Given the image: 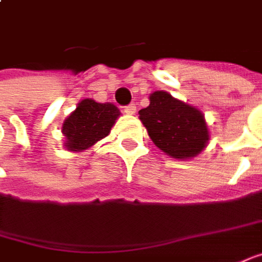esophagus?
Listing matches in <instances>:
<instances>
[{"mask_svg": "<svg viewBox=\"0 0 262 262\" xmlns=\"http://www.w3.org/2000/svg\"><path fill=\"white\" fill-rule=\"evenodd\" d=\"M124 113L126 114H135L136 113V105L135 104H129V105H126L124 107Z\"/></svg>", "mask_w": 262, "mask_h": 262, "instance_id": "1", "label": "esophagus"}]
</instances>
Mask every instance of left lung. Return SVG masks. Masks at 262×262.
<instances>
[{"label": "left lung", "mask_w": 262, "mask_h": 262, "mask_svg": "<svg viewBox=\"0 0 262 262\" xmlns=\"http://www.w3.org/2000/svg\"><path fill=\"white\" fill-rule=\"evenodd\" d=\"M139 119L155 146L171 158H194L210 140L203 112L167 91L149 95V105L139 110Z\"/></svg>", "instance_id": "obj_1"}]
</instances>
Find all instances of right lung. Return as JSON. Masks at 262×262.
Segmentation results:
<instances>
[{
    "label": "right lung",
    "mask_w": 262,
    "mask_h": 262,
    "mask_svg": "<svg viewBox=\"0 0 262 262\" xmlns=\"http://www.w3.org/2000/svg\"><path fill=\"white\" fill-rule=\"evenodd\" d=\"M120 114V110L112 103H97L93 98L81 100L62 123L63 146L69 152L93 148L97 142L108 136Z\"/></svg>",
    "instance_id": "obj_1"
}]
</instances>
